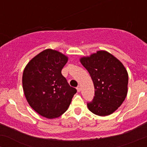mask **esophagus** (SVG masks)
<instances>
[{
  "label": "esophagus",
  "mask_w": 147,
  "mask_h": 147,
  "mask_svg": "<svg viewBox=\"0 0 147 147\" xmlns=\"http://www.w3.org/2000/svg\"><path fill=\"white\" fill-rule=\"evenodd\" d=\"M77 91H78V92H80V91H81L80 86H78L77 87Z\"/></svg>",
  "instance_id": "34e87169"
}]
</instances>
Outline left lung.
Instances as JSON below:
<instances>
[{
    "label": "left lung",
    "instance_id": "obj_1",
    "mask_svg": "<svg viewBox=\"0 0 147 147\" xmlns=\"http://www.w3.org/2000/svg\"><path fill=\"white\" fill-rule=\"evenodd\" d=\"M80 61L88 71L95 87V96L87 102L88 109L99 116L112 114L127 95L129 77L123 64L113 55L100 50Z\"/></svg>",
    "mask_w": 147,
    "mask_h": 147
}]
</instances>
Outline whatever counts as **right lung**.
Returning <instances> with one entry per match:
<instances>
[{
  "label": "right lung",
  "instance_id": "1",
  "mask_svg": "<svg viewBox=\"0 0 147 147\" xmlns=\"http://www.w3.org/2000/svg\"><path fill=\"white\" fill-rule=\"evenodd\" d=\"M68 57L57 50L47 49L25 66L23 88L30 106L43 117L53 119L67 111L76 88L69 85L61 70Z\"/></svg>",
  "mask_w": 147,
  "mask_h": 147
}]
</instances>
